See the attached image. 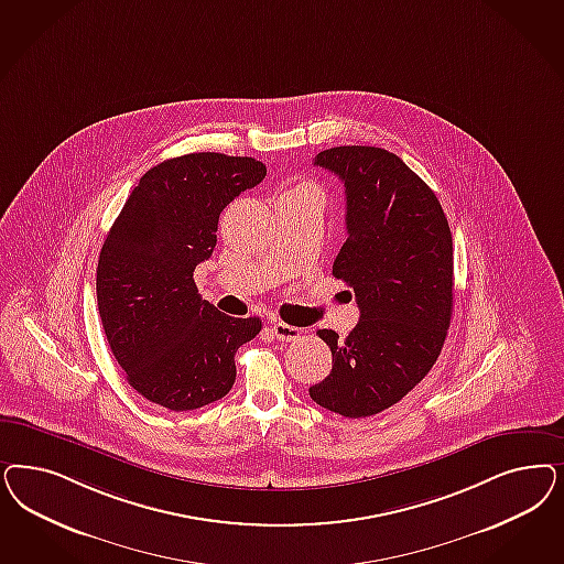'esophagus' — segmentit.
Segmentation results:
<instances>
[{"label": "esophagus", "instance_id": "obj_1", "mask_svg": "<svg viewBox=\"0 0 564 564\" xmlns=\"http://www.w3.org/2000/svg\"><path fill=\"white\" fill-rule=\"evenodd\" d=\"M272 332L275 334V338L282 340V343H291V340H296L301 336L299 327L289 326L284 322H273Z\"/></svg>", "mask_w": 564, "mask_h": 564}]
</instances>
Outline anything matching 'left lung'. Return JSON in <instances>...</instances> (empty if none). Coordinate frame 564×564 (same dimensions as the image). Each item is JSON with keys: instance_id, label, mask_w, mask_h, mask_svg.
<instances>
[{"instance_id": "left-lung-1", "label": "left lung", "mask_w": 564, "mask_h": 564, "mask_svg": "<svg viewBox=\"0 0 564 564\" xmlns=\"http://www.w3.org/2000/svg\"><path fill=\"white\" fill-rule=\"evenodd\" d=\"M313 165L345 182L346 242L332 273L361 317L345 340L319 329L332 371L310 388L343 417L382 413L436 364L453 315V235L434 191L380 147H332Z\"/></svg>"}]
</instances>
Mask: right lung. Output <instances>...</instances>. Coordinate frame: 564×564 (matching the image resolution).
I'll use <instances>...</instances> for the list:
<instances>
[{
  "label": "right lung",
  "mask_w": 564,
  "mask_h": 564,
  "mask_svg": "<svg viewBox=\"0 0 564 564\" xmlns=\"http://www.w3.org/2000/svg\"><path fill=\"white\" fill-rule=\"evenodd\" d=\"M253 158L188 153L153 165L109 228L97 305L109 348L149 402L193 411L224 399L235 355L261 332L203 301L193 272L216 247L219 214L265 178Z\"/></svg>",
  "instance_id": "right-lung-1"
}]
</instances>
